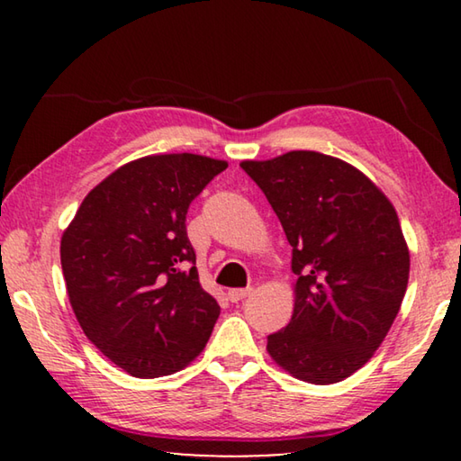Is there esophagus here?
Returning <instances> with one entry per match:
<instances>
[{
  "mask_svg": "<svg viewBox=\"0 0 461 461\" xmlns=\"http://www.w3.org/2000/svg\"><path fill=\"white\" fill-rule=\"evenodd\" d=\"M248 294H252V288H230L228 291V299L231 303H238L241 299H246Z\"/></svg>",
  "mask_w": 461,
  "mask_h": 461,
  "instance_id": "34e87169",
  "label": "esophagus"
}]
</instances>
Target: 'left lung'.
Returning <instances> with one entry per match:
<instances>
[{
	"label": "left lung",
	"mask_w": 461,
	"mask_h": 461,
	"mask_svg": "<svg viewBox=\"0 0 461 461\" xmlns=\"http://www.w3.org/2000/svg\"><path fill=\"white\" fill-rule=\"evenodd\" d=\"M293 246V317L268 335L280 368L311 384L352 376L384 341L409 283L393 203L356 167L313 150L240 165Z\"/></svg>",
	"instance_id": "8db88e82"
}]
</instances>
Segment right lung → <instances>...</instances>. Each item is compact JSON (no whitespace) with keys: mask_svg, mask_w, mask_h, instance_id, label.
<instances>
[{"mask_svg":"<svg viewBox=\"0 0 461 461\" xmlns=\"http://www.w3.org/2000/svg\"><path fill=\"white\" fill-rule=\"evenodd\" d=\"M225 168L189 152L131 160L83 199L62 233L77 321L131 376L178 372L213 331L220 305L199 283L185 221L191 201Z\"/></svg>","mask_w":461,"mask_h":461,"instance_id":"obj_1","label":"right lung"}]
</instances>
